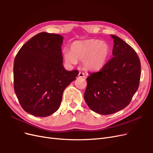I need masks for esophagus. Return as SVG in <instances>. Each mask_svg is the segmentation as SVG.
<instances>
[{"mask_svg": "<svg viewBox=\"0 0 153 153\" xmlns=\"http://www.w3.org/2000/svg\"><path fill=\"white\" fill-rule=\"evenodd\" d=\"M78 77L79 78H84L85 77V74L83 72H80L78 74Z\"/></svg>", "mask_w": 153, "mask_h": 153, "instance_id": "34e87169", "label": "esophagus"}]
</instances>
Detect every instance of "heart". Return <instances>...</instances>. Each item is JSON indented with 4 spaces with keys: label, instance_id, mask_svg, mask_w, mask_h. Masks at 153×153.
<instances>
[{
    "label": "heart",
    "instance_id": "1",
    "mask_svg": "<svg viewBox=\"0 0 153 153\" xmlns=\"http://www.w3.org/2000/svg\"><path fill=\"white\" fill-rule=\"evenodd\" d=\"M110 52L109 45L98 39L75 41L71 45L70 52L65 51L66 61L76 64L77 60L83 61L84 67L89 70L96 71L106 64Z\"/></svg>",
    "mask_w": 153,
    "mask_h": 153
}]
</instances>
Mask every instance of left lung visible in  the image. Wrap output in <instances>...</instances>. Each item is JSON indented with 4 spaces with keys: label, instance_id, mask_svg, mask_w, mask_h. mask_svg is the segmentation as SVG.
I'll use <instances>...</instances> for the list:
<instances>
[{
    "label": "left lung",
    "instance_id": "obj_1",
    "mask_svg": "<svg viewBox=\"0 0 153 153\" xmlns=\"http://www.w3.org/2000/svg\"><path fill=\"white\" fill-rule=\"evenodd\" d=\"M113 57L100 71L87 78L84 99L94 112L109 115L123 109L131 102L139 86L141 64L131 46L115 35Z\"/></svg>",
    "mask_w": 153,
    "mask_h": 153
}]
</instances>
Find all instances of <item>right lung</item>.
Segmentation results:
<instances>
[{"mask_svg": "<svg viewBox=\"0 0 153 153\" xmlns=\"http://www.w3.org/2000/svg\"><path fill=\"white\" fill-rule=\"evenodd\" d=\"M63 37L40 32L18 51L14 61V89L25 112L47 117L59 109L64 89L76 79L78 70L63 67Z\"/></svg>", "mask_w": 153, "mask_h": 153, "instance_id": "right-lung-1", "label": "right lung"}]
</instances>
